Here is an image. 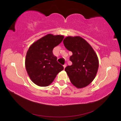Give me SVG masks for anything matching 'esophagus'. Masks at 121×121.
<instances>
[{
	"label": "esophagus",
	"mask_w": 121,
	"mask_h": 121,
	"mask_svg": "<svg viewBox=\"0 0 121 121\" xmlns=\"http://www.w3.org/2000/svg\"><path fill=\"white\" fill-rule=\"evenodd\" d=\"M66 66H67V64H65L63 65V67H64V68H65V67H66Z\"/></svg>",
	"instance_id": "esophagus-1"
}]
</instances>
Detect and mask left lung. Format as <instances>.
Wrapping results in <instances>:
<instances>
[{"label": "left lung", "instance_id": "obj_1", "mask_svg": "<svg viewBox=\"0 0 121 121\" xmlns=\"http://www.w3.org/2000/svg\"><path fill=\"white\" fill-rule=\"evenodd\" d=\"M63 44L73 53L69 59L72 65L65 68L71 83L78 89L86 86L97 75L99 67L97 54L86 41L79 36L67 37Z\"/></svg>", "mask_w": 121, "mask_h": 121}]
</instances>
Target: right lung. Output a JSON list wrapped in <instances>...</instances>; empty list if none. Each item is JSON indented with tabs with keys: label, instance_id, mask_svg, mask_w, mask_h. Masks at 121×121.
<instances>
[{
	"label": "right lung",
	"instance_id": "right-lung-1",
	"mask_svg": "<svg viewBox=\"0 0 121 121\" xmlns=\"http://www.w3.org/2000/svg\"><path fill=\"white\" fill-rule=\"evenodd\" d=\"M64 36L48 34L34 42L26 52V68L30 78L39 86H48L63 67L57 61L53 50Z\"/></svg>",
	"mask_w": 121,
	"mask_h": 121
}]
</instances>
